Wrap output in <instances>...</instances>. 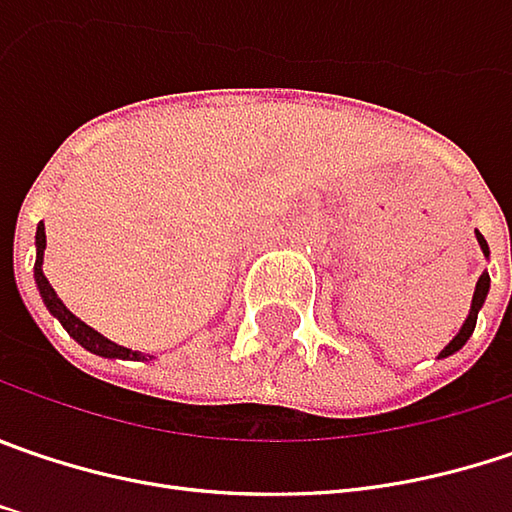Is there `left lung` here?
<instances>
[{"label": "left lung", "instance_id": "8db88e82", "mask_svg": "<svg viewBox=\"0 0 512 512\" xmlns=\"http://www.w3.org/2000/svg\"><path fill=\"white\" fill-rule=\"evenodd\" d=\"M475 240H478V246H481V252L484 257L490 260V246H487V240L475 231ZM487 292H490V275L484 272L481 278H478V284H475V292H472V307H469V316L466 321L461 324V330L455 333V339L449 342V345L443 347L440 353H437V359H446V356H452V353H458L461 347L466 345V339L472 336V330H475V321H478V310L484 307V301H487Z\"/></svg>", "mask_w": 512, "mask_h": 512}]
</instances>
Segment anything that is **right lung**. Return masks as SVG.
<instances>
[{"label":"right lung","mask_w":512,"mask_h":512,"mask_svg":"<svg viewBox=\"0 0 512 512\" xmlns=\"http://www.w3.org/2000/svg\"><path fill=\"white\" fill-rule=\"evenodd\" d=\"M34 246H37V260H34V281H37V289H40V298H43V304L48 307V313L57 318L63 327H66V333L75 339L77 345L86 347L89 353H95V356H104V359H147V353H141V350H130V347H121L115 345V342H109L106 336H101L95 327H89L86 321H80V318L57 298V292H54V286L48 284L46 272H43V255H46V226L40 223L37 226V237H34ZM153 359V356H150Z\"/></svg>","instance_id":"add662e5"}]
</instances>
